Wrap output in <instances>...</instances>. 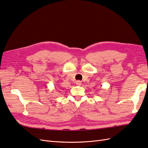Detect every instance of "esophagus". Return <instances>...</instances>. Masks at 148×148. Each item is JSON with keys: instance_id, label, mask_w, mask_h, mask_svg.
Wrapping results in <instances>:
<instances>
[{"instance_id": "obj_1", "label": "esophagus", "mask_w": 148, "mask_h": 148, "mask_svg": "<svg viewBox=\"0 0 148 148\" xmlns=\"http://www.w3.org/2000/svg\"><path fill=\"white\" fill-rule=\"evenodd\" d=\"M75 83H76V84L78 85V86H81V82L80 81H77L76 82H75Z\"/></svg>"}]
</instances>
